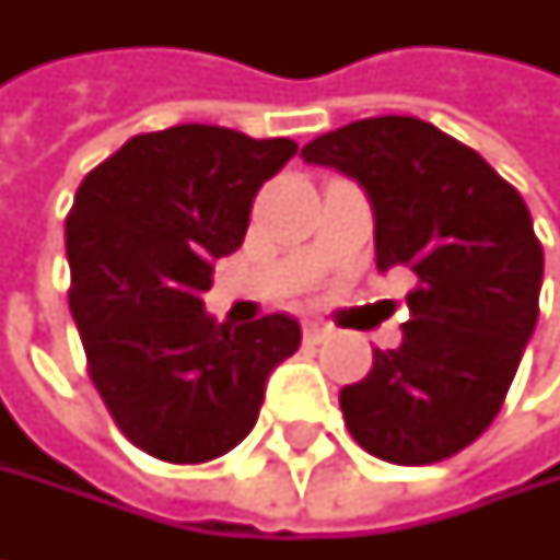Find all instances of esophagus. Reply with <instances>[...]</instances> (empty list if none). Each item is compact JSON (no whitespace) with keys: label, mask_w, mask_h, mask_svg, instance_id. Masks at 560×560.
I'll list each match as a JSON object with an SVG mask.
<instances>
[{"label":"esophagus","mask_w":560,"mask_h":560,"mask_svg":"<svg viewBox=\"0 0 560 560\" xmlns=\"http://www.w3.org/2000/svg\"><path fill=\"white\" fill-rule=\"evenodd\" d=\"M303 339L306 342H323L326 339V326L316 319H303Z\"/></svg>","instance_id":"esophagus-1"}]
</instances>
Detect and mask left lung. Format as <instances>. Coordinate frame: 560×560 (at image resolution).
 Instances as JSON below:
<instances>
[{"label":"left lung","instance_id":"left-lung-1","mask_svg":"<svg viewBox=\"0 0 560 560\" xmlns=\"http://www.w3.org/2000/svg\"><path fill=\"white\" fill-rule=\"evenodd\" d=\"M303 161L357 177L376 218V267L412 270L396 349L342 386L346 429L393 465H432L499 416L538 323L541 241L522 194L478 151L409 115L313 138Z\"/></svg>","mask_w":560,"mask_h":560}]
</instances>
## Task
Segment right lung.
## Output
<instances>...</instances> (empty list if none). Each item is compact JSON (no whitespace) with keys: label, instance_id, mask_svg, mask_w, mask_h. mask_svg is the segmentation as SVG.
<instances>
[{"label":"right lung","instance_id":"1","mask_svg":"<svg viewBox=\"0 0 560 560\" xmlns=\"http://www.w3.org/2000/svg\"><path fill=\"white\" fill-rule=\"evenodd\" d=\"M296 144L218 125L135 135L85 174L65 218L72 306L89 376L141 452L200 465L254 429L300 323L228 326L203 313L214 260L244 244L250 207Z\"/></svg>","mask_w":560,"mask_h":560}]
</instances>
